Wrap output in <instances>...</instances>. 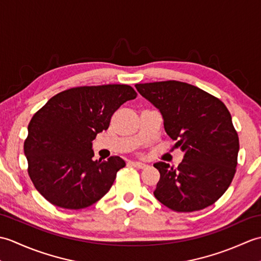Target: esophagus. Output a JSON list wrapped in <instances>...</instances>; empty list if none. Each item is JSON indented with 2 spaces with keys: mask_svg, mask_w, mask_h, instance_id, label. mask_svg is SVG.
Listing matches in <instances>:
<instances>
[{
  "mask_svg": "<svg viewBox=\"0 0 261 261\" xmlns=\"http://www.w3.org/2000/svg\"><path fill=\"white\" fill-rule=\"evenodd\" d=\"M130 164H131L132 166H134V167H136V168H140V169H142V168H146V167H147V165H146V164L139 163V162H131Z\"/></svg>",
  "mask_w": 261,
  "mask_h": 261,
  "instance_id": "34e87169",
  "label": "esophagus"
}]
</instances>
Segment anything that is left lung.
I'll list each match as a JSON object with an SVG mask.
<instances>
[{"label":"left lung","mask_w":261,"mask_h":261,"mask_svg":"<svg viewBox=\"0 0 261 261\" xmlns=\"http://www.w3.org/2000/svg\"><path fill=\"white\" fill-rule=\"evenodd\" d=\"M140 95L159 110L165 131L184 152L177 166L153 164L160 179L153 195L176 212H193L215 203L236 174L239 137L219 98L178 81L136 84Z\"/></svg>","instance_id":"8db88e82"}]
</instances>
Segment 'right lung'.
<instances>
[{"mask_svg": "<svg viewBox=\"0 0 261 261\" xmlns=\"http://www.w3.org/2000/svg\"><path fill=\"white\" fill-rule=\"evenodd\" d=\"M136 96L129 85L74 87L53 96L32 116L24 141L28 173L48 202L80 210L110 191L125 162L118 156L93 160L92 141Z\"/></svg>", "mask_w": 261, "mask_h": 261, "instance_id": "obj_1", "label": "right lung"}]
</instances>
